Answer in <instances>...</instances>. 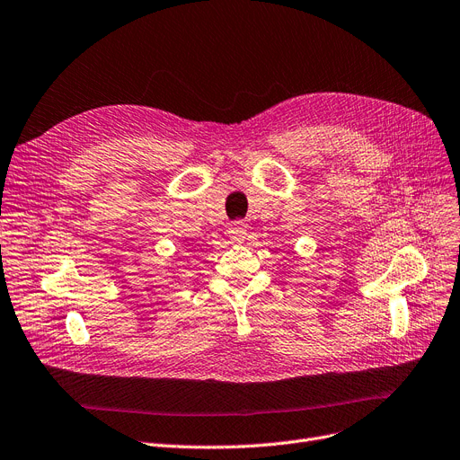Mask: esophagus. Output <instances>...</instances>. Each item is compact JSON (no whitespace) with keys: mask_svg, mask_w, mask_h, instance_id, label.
Masks as SVG:
<instances>
[{"mask_svg":"<svg viewBox=\"0 0 460 460\" xmlns=\"http://www.w3.org/2000/svg\"><path fill=\"white\" fill-rule=\"evenodd\" d=\"M228 235L234 243H243L247 237V225L243 220H235V223L228 226Z\"/></svg>","mask_w":460,"mask_h":460,"instance_id":"34e87169","label":"esophagus"}]
</instances>
